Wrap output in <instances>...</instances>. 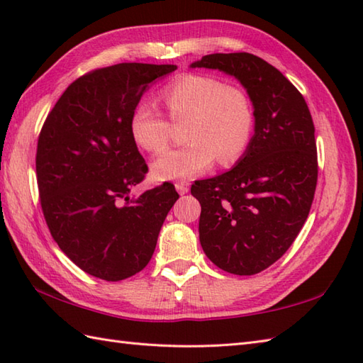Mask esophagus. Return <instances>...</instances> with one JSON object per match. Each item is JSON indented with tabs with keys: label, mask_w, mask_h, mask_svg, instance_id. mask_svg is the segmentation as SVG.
I'll return each instance as SVG.
<instances>
[{
	"label": "esophagus",
	"mask_w": 363,
	"mask_h": 363,
	"mask_svg": "<svg viewBox=\"0 0 363 363\" xmlns=\"http://www.w3.org/2000/svg\"><path fill=\"white\" fill-rule=\"evenodd\" d=\"M174 187H176L177 194H179V195H186V194H189V186H187L186 182H176V184H174Z\"/></svg>",
	"instance_id": "esophagus-1"
}]
</instances>
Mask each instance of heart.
Listing matches in <instances>:
<instances>
[{"instance_id":"obj_1","label":"heart","mask_w":363,"mask_h":363,"mask_svg":"<svg viewBox=\"0 0 363 363\" xmlns=\"http://www.w3.org/2000/svg\"><path fill=\"white\" fill-rule=\"evenodd\" d=\"M173 123L186 121L184 137L190 142L152 160L159 181H187L220 165L235 162L248 148L254 130V111L242 89L207 74H186L162 90ZM129 130L142 150L160 152L169 140V123L157 107L140 101L130 112Z\"/></svg>"}]
</instances>
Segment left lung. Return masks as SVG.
<instances>
[{
    "label": "left lung",
    "mask_w": 363,
    "mask_h": 363,
    "mask_svg": "<svg viewBox=\"0 0 363 363\" xmlns=\"http://www.w3.org/2000/svg\"><path fill=\"white\" fill-rule=\"evenodd\" d=\"M242 84L254 109V135L235 167L191 186L201 204L199 242L218 268L251 276L295 242L317 187L315 128L303 95L250 52L209 54L190 65Z\"/></svg>",
    "instance_id": "1"
}]
</instances>
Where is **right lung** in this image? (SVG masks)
Masks as SVG:
<instances>
[{"label": "right lung", "instance_id": "right-lung-1", "mask_svg": "<svg viewBox=\"0 0 363 363\" xmlns=\"http://www.w3.org/2000/svg\"><path fill=\"white\" fill-rule=\"evenodd\" d=\"M176 65L117 64L72 82L38 135L35 172L46 225L67 257L104 281L148 265L174 186L130 190L148 173L130 137V112Z\"/></svg>", "mask_w": 363, "mask_h": 363}]
</instances>
